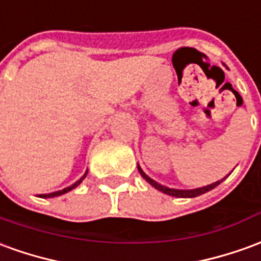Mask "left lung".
<instances>
[{
    "mask_svg": "<svg viewBox=\"0 0 261 261\" xmlns=\"http://www.w3.org/2000/svg\"><path fill=\"white\" fill-rule=\"evenodd\" d=\"M138 170H139L140 175L145 178L150 186H153L156 190H159V191H162V193L167 194V195H171V197H177V198H194V197H198V195H202V194L208 193V191H211V190H214L216 186H219L221 182H222L225 178H222V180L216 181V182H212V184H210V186H205V187H201V188H194V190H175V188H169V187L166 186H162V184H159L157 181H154L153 178H150L149 175L146 174L143 170L140 169V166L138 164Z\"/></svg>",
    "mask_w": 261,
    "mask_h": 261,
    "instance_id": "1",
    "label": "left lung"
}]
</instances>
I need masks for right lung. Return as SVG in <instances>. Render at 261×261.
I'll return each instance as SVG.
<instances>
[{
  "mask_svg": "<svg viewBox=\"0 0 261 261\" xmlns=\"http://www.w3.org/2000/svg\"><path fill=\"white\" fill-rule=\"evenodd\" d=\"M86 175H87V171H86V174L83 175V177H81V178H80V180H79V181H75V182H74V184H73V186L67 187V188H64V190H60V191H55V193H50V194H40L39 197H40V198H53V197H59V195H63V194L68 193V191H71L73 188H75V187L79 186V184H80L81 181H83V180H84V178H86Z\"/></svg>",
  "mask_w": 261,
  "mask_h": 261,
  "instance_id": "1",
  "label": "right lung"
}]
</instances>
